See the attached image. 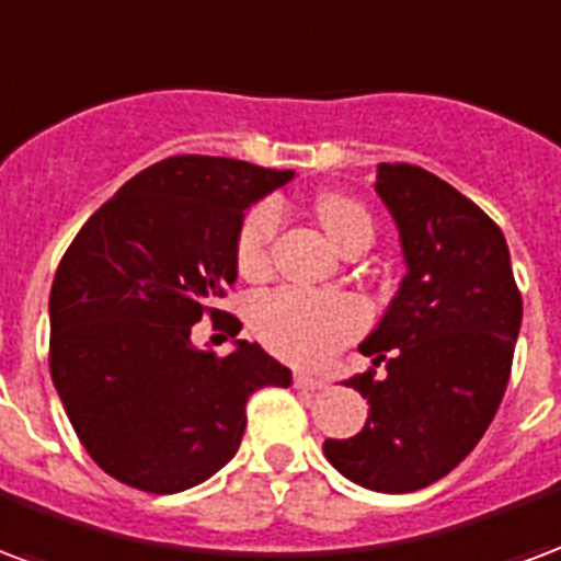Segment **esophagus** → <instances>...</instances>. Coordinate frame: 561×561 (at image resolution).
<instances>
[{
	"mask_svg": "<svg viewBox=\"0 0 561 561\" xmlns=\"http://www.w3.org/2000/svg\"><path fill=\"white\" fill-rule=\"evenodd\" d=\"M294 386L297 389H309V392H318V389H323V380L321 377H312V375H306V371H294Z\"/></svg>",
	"mask_w": 561,
	"mask_h": 561,
	"instance_id": "34e87169",
	"label": "esophagus"
}]
</instances>
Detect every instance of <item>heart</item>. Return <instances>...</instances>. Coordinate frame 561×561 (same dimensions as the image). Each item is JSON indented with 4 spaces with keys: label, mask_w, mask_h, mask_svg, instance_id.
<instances>
[{
    "label": "heart",
    "mask_w": 561,
    "mask_h": 561,
    "mask_svg": "<svg viewBox=\"0 0 561 561\" xmlns=\"http://www.w3.org/2000/svg\"><path fill=\"white\" fill-rule=\"evenodd\" d=\"M314 217L333 240V247L344 252L354 243H371L375 222L356 198L342 193H323L314 202ZM279 207L261 202L240 222L234 261L247 279H259L270 270L273 240L279 234ZM363 309L351 297H327V294L279 291L259 300L252 312V327L270 351L288 356L294 363L321 365L363 330Z\"/></svg>",
    "instance_id": "1"
}]
</instances>
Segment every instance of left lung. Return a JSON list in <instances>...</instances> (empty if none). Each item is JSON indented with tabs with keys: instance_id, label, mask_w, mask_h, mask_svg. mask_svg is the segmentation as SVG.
<instances>
[{
	"instance_id": "1",
	"label": "left lung",
	"mask_w": 561,
	"mask_h": 561,
	"mask_svg": "<svg viewBox=\"0 0 561 561\" xmlns=\"http://www.w3.org/2000/svg\"><path fill=\"white\" fill-rule=\"evenodd\" d=\"M408 276L359 344L386 375L351 377L368 398L359 434L327 439L323 455L368 491L410 493L449 476L496 416L524 300L500 226L425 169L377 165Z\"/></svg>"
}]
</instances>
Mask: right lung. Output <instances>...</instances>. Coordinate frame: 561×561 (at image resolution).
<instances>
[{
	"label": "right lung",
	"instance_id": "right-lung-1",
	"mask_svg": "<svg viewBox=\"0 0 561 561\" xmlns=\"http://www.w3.org/2000/svg\"><path fill=\"white\" fill-rule=\"evenodd\" d=\"M291 169L181 153L130 178L65 252L49 291V375L94 463L178 493L238 455L247 401L291 386L259 342L198 351L193 323L238 279L240 222ZM240 333L234 318L231 339Z\"/></svg>",
	"mask_w": 561,
	"mask_h": 561
}]
</instances>
